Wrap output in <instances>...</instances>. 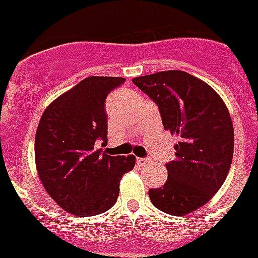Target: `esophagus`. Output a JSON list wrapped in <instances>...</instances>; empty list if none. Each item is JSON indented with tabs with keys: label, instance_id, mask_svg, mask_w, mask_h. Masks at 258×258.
<instances>
[{
	"label": "esophagus",
	"instance_id": "34e87169",
	"mask_svg": "<svg viewBox=\"0 0 258 258\" xmlns=\"http://www.w3.org/2000/svg\"><path fill=\"white\" fill-rule=\"evenodd\" d=\"M137 161H138L139 165H146V164H149L148 158H138Z\"/></svg>",
	"mask_w": 258,
	"mask_h": 258
}]
</instances>
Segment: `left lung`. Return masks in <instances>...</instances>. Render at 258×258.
Wrapping results in <instances>:
<instances>
[{
    "label": "left lung",
    "mask_w": 258,
    "mask_h": 258,
    "mask_svg": "<svg viewBox=\"0 0 258 258\" xmlns=\"http://www.w3.org/2000/svg\"><path fill=\"white\" fill-rule=\"evenodd\" d=\"M157 104L164 128L177 135L176 158L167 164L163 187L150 188L154 207L173 216L191 213L226 180L234 154V127L220 95L184 71H163L133 79Z\"/></svg>",
    "instance_id": "1"
}]
</instances>
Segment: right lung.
<instances>
[{"label":"right lung","mask_w":258,"mask_h":258,"mask_svg":"<svg viewBox=\"0 0 258 258\" xmlns=\"http://www.w3.org/2000/svg\"><path fill=\"white\" fill-rule=\"evenodd\" d=\"M124 78L90 76L53 101L35 134V164L43 187L57 205L79 217L109 211L119 197V183L135 165L131 156L95 150L108 141L105 100Z\"/></svg>","instance_id":"1"}]
</instances>
